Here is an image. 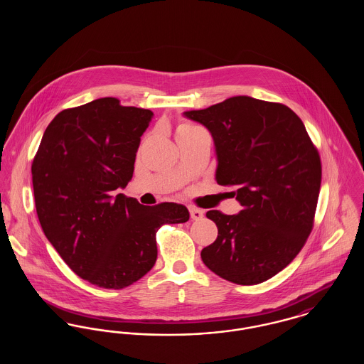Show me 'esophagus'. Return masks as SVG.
Listing matches in <instances>:
<instances>
[{
    "label": "esophagus",
    "mask_w": 364,
    "mask_h": 364,
    "mask_svg": "<svg viewBox=\"0 0 364 364\" xmlns=\"http://www.w3.org/2000/svg\"><path fill=\"white\" fill-rule=\"evenodd\" d=\"M191 218L198 221V220H202L203 218V211L200 208H190Z\"/></svg>",
    "instance_id": "obj_1"
}]
</instances>
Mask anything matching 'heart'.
I'll list each match as a JSON object with an SVG mask.
<instances>
[{"label": "heart", "mask_w": 364, "mask_h": 364, "mask_svg": "<svg viewBox=\"0 0 364 364\" xmlns=\"http://www.w3.org/2000/svg\"><path fill=\"white\" fill-rule=\"evenodd\" d=\"M198 129H202L200 127L195 125V124H191L188 122H180L177 127H176V138H183V136H187L192 132L198 131Z\"/></svg>", "instance_id": "heart-1"}]
</instances>
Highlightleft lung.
I'll use <instances>...</instances> for the list:
<instances>
[{
  "mask_svg": "<svg viewBox=\"0 0 364 364\" xmlns=\"http://www.w3.org/2000/svg\"><path fill=\"white\" fill-rule=\"evenodd\" d=\"M214 139L220 186L235 187L242 210H210L217 240L200 252L224 279L257 285L285 269L307 242L322 165L299 116L285 105L239 95L184 113Z\"/></svg>",
  "mask_w": 364,
  "mask_h": 364,
  "instance_id": "8db88e82",
  "label": "left lung"
}]
</instances>
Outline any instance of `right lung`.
Returning a JSON list of instances; mask_svg holds the SVG:
<instances>
[{
	"instance_id": "obj_1",
	"label": "right lung",
	"mask_w": 364,
	"mask_h": 364,
	"mask_svg": "<svg viewBox=\"0 0 364 364\" xmlns=\"http://www.w3.org/2000/svg\"><path fill=\"white\" fill-rule=\"evenodd\" d=\"M153 112L106 97L60 112L31 165L45 236L73 273L122 289L156 260V230L190 220L186 206H143L117 193L132 178L140 136Z\"/></svg>"
}]
</instances>
